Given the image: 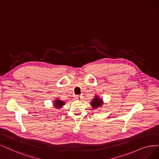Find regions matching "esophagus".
I'll list each match as a JSON object with an SVG mask.
<instances>
[{
  "instance_id": "obj_1",
  "label": "esophagus",
  "mask_w": 159,
  "mask_h": 159,
  "mask_svg": "<svg viewBox=\"0 0 159 159\" xmlns=\"http://www.w3.org/2000/svg\"><path fill=\"white\" fill-rule=\"evenodd\" d=\"M82 99V96H81V95H76V96H75V99H77V100H81Z\"/></svg>"
}]
</instances>
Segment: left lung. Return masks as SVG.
Listing matches in <instances>:
<instances>
[{"label": "left lung", "instance_id": "obj_1", "mask_svg": "<svg viewBox=\"0 0 159 159\" xmlns=\"http://www.w3.org/2000/svg\"><path fill=\"white\" fill-rule=\"evenodd\" d=\"M102 103V101L101 99H99L98 97H96L95 98L93 99V101L92 102H91V105L93 107V108H97L98 107H100Z\"/></svg>", "mask_w": 159, "mask_h": 159}]
</instances>
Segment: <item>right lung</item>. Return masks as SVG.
I'll use <instances>...</instances> for the list:
<instances>
[{
	"instance_id": "obj_1",
	"label": "right lung",
	"mask_w": 159,
	"mask_h": 159,
	"mask_svg": "<svg viewBox=\"0 0 159 159\" xmlns=\"http://www.w3.org/2000/svg\"><path fill=\"white\" fill-rule=\"evenodd\" d=\"M65 104V102L63 101H60V100H56L55 101V103H54V107L58 108H61Z\"/></svg>"
}]
</instances>
